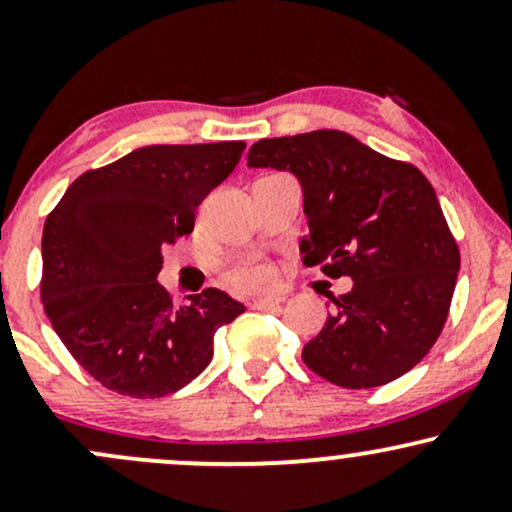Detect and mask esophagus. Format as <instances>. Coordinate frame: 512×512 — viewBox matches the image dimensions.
I'll return each instance as SVG.
<instances>
[{
    "label": "esophagus",
    "mask_w": 512,
    "mask_h": 512,
    "mask_svg": "<svg viewBox=\"0 0 512 512\" xmlns=\"http://www.w3.org/2000/svg\"><path fill=\"white\" fill-rule=\"evenodd\" d=\"M281 301H284L281 296H260V298H255V301H252V308H255V310H274V308H279Z\"/></svg>",
    "instance_id": "1"
}]
</instances>
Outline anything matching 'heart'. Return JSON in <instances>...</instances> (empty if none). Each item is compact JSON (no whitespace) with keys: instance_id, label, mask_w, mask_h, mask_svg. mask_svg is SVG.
Returning a JSON list of instances; mask_svg holds the SVG:
<instances>
[{"instance_id":"1","label":"heart","mask_w":512,"mask_h":512,"mask_svg":"<svg viewBox=\"0 0 512 512\" xmlns=\"http://www.w3.org/2000/svg\"><path fill=\"white\" fill-rule=\"evenodd\" d=\"M226 279L233 289L240 291L264 289L274 281V267L260 257H243L226 269Z\"/></svg>"}]
</instances>
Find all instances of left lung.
Segmentation results:
<instances>
[{
	"instance_id": "left-lung-1",
	"label": "left lung",
	"mask_w": 512,
	"mask_h": 512,
	"mask_svg": "<svg viewBox=\"0 0 512 512\" xmlns=\"http://www.w3.org/2000/svg\"><path fill=\"white\" fill-rule=\"evenodd\" d=\"M248 166L301 180L303 262L354 279L303 346L305 366L349 390L414 368L443 332L460 272V248L426 175L339 129L260 139Z\"/></svg>"
}]
</instances>
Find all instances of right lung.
I'll use <instances>...</instances> for the list:
<instances>
[{
  "label": "right lung",
  "instance_id": "right-lung-1",
  "mask_svg": "<svg viewBox=\"0 0 512 512\" xmlns=\"http://www.w3.org/2000/svg\"><path fill=\"white\" fill-rule=\"evenodd\" d=\"M245 142L144 146L79 175L43 228L40 298L81 368L117 395L154 399L197 378L214 334L243 303L204 289L185 305L156 281L161 250L192 233L197 207Z\"/></svg>",
  "mask_w": 512,
  "mask_h": 512
}]
</instances>
